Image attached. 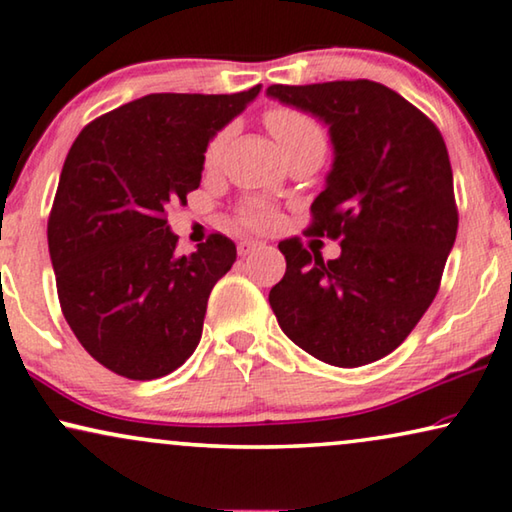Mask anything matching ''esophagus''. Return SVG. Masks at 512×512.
I'll use <instances>...</instances> for the list:
<instances>
[{"label": "esophagus", "mask_w": 512, "mask_h": 512, "mask_svg": "<svg viewBox=\"0 0 512 512\" xmlns=\"http://www.w3.org/2000/svg\"><path fill=\"white\" fill-rule=\"evenodd\" d=\"M259 248H262V243H259V241L243 239V241L239 243V255L246 257V255H250V253H255V250H259Z\"/></svg>", "instance_id": "esophagus-1"}]
</instances>
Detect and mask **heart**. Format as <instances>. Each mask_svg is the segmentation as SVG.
<instances>
[{
  "instance_id": "b5f03b06",
  "label": "heart",
  "mask_w": 512,
  "mask_h": 512,
  "mask_svg": "<svg viewBox=\"0 0 512 512\" xmlns=\"http://www.w3.org/2000/svg\"><path fill=\"white\" fill-rule=\"evenodd\" d=\"M264 123L285 152L303 148V145H319V148H326V134H323L321 125L316 123L312 116H307L305 111L291 107H273L264 113ZM227 136H230V129H221V132H216L212 139H209L205 154H202V164H205V168L218 166L227 145ZM239 221L250 227V230H269V227L278 223V214H275L271 207L259 205V202H250V205L241 207Z\"/></svg>"
}]
</instances>
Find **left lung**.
Listing matches in <instances>:
<instances>
[{
  "instance_id": "8db88e82",
  "label": "left lung",
  "mask_w": 512,
  "mask_h": 512,
  "mask_svg": "<svg viewBox=\"0 0 512 512\" xmlns=\"http://www.w3.org/2000/svg\"><path fill=\"white\" fill-rule=\"evenodd\" d=\"M266 95L330 127L335 161L312 202L316 237L339 239L323 262L298 239L278 243L287 271L269 303L296 346L332 367H362L403 344L440 289L458 232L440 129L378 81L273 84Z\"/></svg>"
}]
</instances>
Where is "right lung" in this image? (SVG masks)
I'll return each instance as SVG.
<instances>
[{"label": "right lung", "instance_id": "right-lung-1", "mask_svg": "<svg viewBox=\"0 0 512 512\" xmlns=\"http://www.w3.org/2000/svg\"><path fill=\"white\" fill-rule=\"evenodd\" d=\"M259 88L145 95L95 118L72 143L47 246L68 326L118 376L161 378L196 351L209 294L237 246L216 232L177 255L166 207L198 189L209 139Z\"/></svg>", "mask_w": 512, "mask_h": 512}]
</instances>
